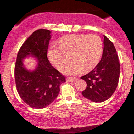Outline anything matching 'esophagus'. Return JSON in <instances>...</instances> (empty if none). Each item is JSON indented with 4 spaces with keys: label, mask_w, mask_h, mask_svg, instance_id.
<instances>
[{
    "label": "esophagus",
    "mask_w": 134,
    "mask_h": 134,
    "mask_svg": "<svg viewBox=\"0 0 134 134\" xmlns=\"http://www.w3.org/2000/svg\"><path fill=\"white\" fill-rule=\"evenodd\" d=\"M77 80V78L68 77L66 79V81H67V82H74V81H76Z\"/></svg>",
    "instance_id": "1"
}]
</instances>
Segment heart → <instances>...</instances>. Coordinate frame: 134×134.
<instances>
[{"label": "heart", "instance_id": "heart-1", "mask_svg": "<svg viewBox=\"0 0 134 134\" xmlns=\"http://www.w3.org/2000/svg\"><path fill=\"white\" fill-rule=\"evenodd\" d=\"M103 44L96 35H71L63 37L59 47L49 49V60L58 69L73 61L62 70L63 73L73 76L91 71L96 66L102 53Z\"/></svg>", "mask_w": 134, "mask_h": 134}]
</instances>
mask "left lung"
Returning <instances> with one entry per match:
<instances>
[{
    "label": "left lung",
    "mask_w": 134,
    "mask_h": 134,
    "mask_svg": "<svg viewBox=\"0 0 134 134\" xmlns=\"http://www.w3.org/2000/svg\"><path fill=\"white\" fill-rule=\"evenodd\" d=\"M103 51L100 62L89 73L81 77L87 83L81 92L86 99L94 102L108 100L116 90L118 84L120 64L114 45L103 35Z\"/></svg>",
    "instance_id": "1"
}]
</instances>
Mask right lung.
Segmentation results:
<instances>
[{
    "label": "right lung",
    "instance_id": "add662e5",
    "mask_svg": "<svg viewBox=\"0 0 134 134\" xmlns=\"http://www.w3.org/2000/svg\"><path fill=\"white\" fill-rule=\"evenodd\" d=\"M51 31L38 29L26 40L18 53L15 67V79L21 98L30 107L42 109L55 100L61 84L65 82L64 76L52 66L47 58ZM34 57L37 65L34 70L26 69L23 61Z\"/></svg>",
    "mask_w": 134,
    "mask_h": 134
}]
</instances>
